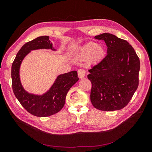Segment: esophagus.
Segmentation results:
<instances>
[{"mask_svg":"<svg viewBox=\"0 0 152 152\" xmlns=\"http://www.w3.org/2000/svg\"><path fill=\"white\" fill-rule=\"evenodd\" d=\"M86 71L83 70V69H79L78 70V76L80 78H82L85 76Z\"/></svg>","mask_w":152,"mask_h":152,"instance_id":"1","label":"esophagus"}]
</instances>
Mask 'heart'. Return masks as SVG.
<instances>
[{"label":"heart","instance_id":"heart-1","mask_svg":"<svg viewBox=\"0 0 152 152\" xmlns=\"http://www.w3.org/2000/svg\"><path fill=\"white\" fill-rule=\"evenodd\" d=\"M104 50L101 46L94 42H90L81 48L80 56L83 58H88L91 56L92 60H99L103 57Z\"/></svg>","mask_w":152,"mask_h":152}]
</instances>
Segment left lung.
<instances>
[{
    "label": "left lung",
    "mask_w": 152,
    "mask_h": 152,
    "mask_svg": "<svg viewBox=\"0 0 152 152\" xmlns=\"http://www.w3.org/2000/svg\"><path fill=\"white\" fill-rule=\"evenodd\" d=\"M104 41L107 54L88 70L91 101L96 109L120 110L129 102L139 85L140 58L127 41L110 33L95 36Z\"/></svg>",
    "instance_id": "1"
}]
</instances>
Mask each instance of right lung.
<instances>
[{
  "mask_svg": "<svg viewBox=\"0 0 152 152\" xmlns=\"http://www.w3.org/2000/svg\"><path fill=\"white\" fill-rule=\"evenodd\" d=\"M37 49H52L49 36L38 37L20 49L11 67L12 87L15 96L28 112L36 117H49L62 109L67 93L79 78L77 72L72 71L59 76L50 91L42 96L28 93L20 84L19 68L25 56L31 50Z\"/></svg>",
  "mask_w": 152,
  "mask_h": 152,
  "instance_id": "obj_1",
  "label": "right lung"
}]
</instances>
